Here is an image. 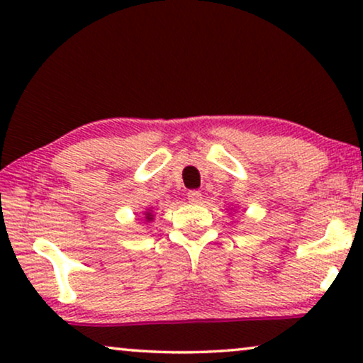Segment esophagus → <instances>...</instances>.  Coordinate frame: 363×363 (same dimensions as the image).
<instances>
[{
	"label": "esophagus",
	"instance_id": "34e87169",
	"mask_svg": "<svg viewBox=\"0 0 363 363\" xmlns=\"http://www.w3.org/2000/svg\"><path fill=\"white\" fill-rule=\"evenodd\" d=\"M186 196H188V201H191V203H200L201 201V193L196 191V190L188 191Z\"/></svg>",
	"mask_w": 363,
	"mask_h": 363
}]
</instances>
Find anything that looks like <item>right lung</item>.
<instances>
[{
  "instance_id": "obj_1",
  "label": "right lung",
  "mask_w": 363,
  "mask_h": 363,
  "mask_svg": "<svg viewBox=\"0 0 363 363\" xmlns=\"http://www.w3.org/2000/svg\"><path fill=\"white\" fill-rule=\"evenodd\" d=\"M153 220V215H152V210L145 211V221H152Z\"/></svg>"
}]
</instances>
